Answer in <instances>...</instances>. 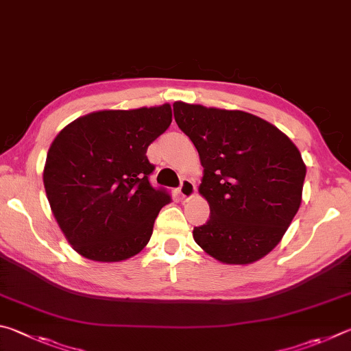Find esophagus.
I'll list each match as a JSON object with an SVG mask.
<instances>
[{"instance_id":"esophagus-1","label":"esophagus","mask_w":351,"mask_h":351,"mask_svg":"<svg viewBox=\"0 0 351 351\" xmlns=\"http://www.w3.org/2000/svg\"><path fill=\"white\" fill-rule=\"evenodd\" d=\"M179 193H180L183 200L193 199L194 194H195V185H194V182H191L189 179H183L182 183H180Z\"/></svg>"}]
</instances>
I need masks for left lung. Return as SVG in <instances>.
<instances>
[{
    "mask_svg": "<svg viewBox=\"0 0 351 351\" xmlns=\"http://www.w3.org/2000/svg\"><path fill=\"white\" fill-rule=\"evenodd\" d=\"M174 117L199 152V193L210 219L195 243L228 265H248L273 251L302 202L306 166L298 146L271 123L237 109L174 103Z\"/></svg>",
    "mask_w": 351,
    "mask_h": 351,
    "instance_id": "obj_1",
    "label": "left lung"
}]
</instances>
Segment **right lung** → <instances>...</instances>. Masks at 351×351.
I'll return each instance as SVG.
<instances>
[{"label":"right lung","instance_id":"obj_1","mask_svg":"<svg viewBox=\"0 0 351 351\" xmlns=\"http://www.w3.org/2000/svg\"><path fill=\"white\" fill-rule=\"evenodd\" d=\"M171 121L169 103L104 109L78 117L53 138L43 183L60 230L80 256L121 262L149 242L171 197L149 185L154 166L146 149Z\"/></svg>","mask_w":351,"mask_h":351}]
</instances>
